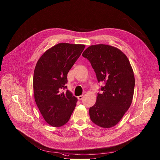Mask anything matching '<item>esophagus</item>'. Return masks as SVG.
I'll return each mask as SVG.
<instances>
[{"label": "esophagus", "mask_w": 160, "mask_h": 160, "mask_svg": "<svg viewBox=\"0 0 160 160\" xmlns=\"http://www.w3.org/2000/svg\"><path fill=\"white\" fill-rule=\"evenodd\" d=\"M83 98H84V95H79V96L78 97V100H82Z\"/></svg>", "instance_id": "1"}]
</instances>
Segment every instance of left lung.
<instances>
[{
  "label": "left lung",
  "mask_w": 160,
  "mask_h": 160,
  "mask_svg": "<svg viewBox=\"0 0 160 160\" xmlns=\"http://www.w3.org/2000/svg\"><path fill=\"white\" fill-rule=\"evenodd\" d=\"M82 56L91 62L98 81L105 83L89 108L91 119L103 128L113 127L132 102L135 78L131 63L121 50L106 44L89 46Z\"/></svg>",
  "instance_id": "obj_1"
}]
</instances>
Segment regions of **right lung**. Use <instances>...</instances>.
Returning <instances> with one entry per match:
<instances>
[{
  "label": "right lung",
  "mask_w": 160,
  "mask_h": 160,
  "mask_svg": "<svg viewBox=\"0 0 160 160\" xmlns=\"http://www.w3.org/2000/svg\"><path fill=\"white\" fill-rule=\"evenodd\" d=\"M85 48L83 44L59 43L38 60L34 69L33 89L36 105L46 122L58 128L65 125L78 99L67 90V74Z\"/></svg>",
  "instance_id": "right-lung-1"
}]
</instances>
